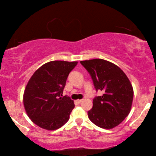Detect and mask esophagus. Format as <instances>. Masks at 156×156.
<instances>
[{"label": "esophagus", "instance_id": "obj_1", "mask_svg": "<svg viewBox=\"0 0 156 156\" xmlns=\"http://www.w3.org/2000/svg\"><path fill=\"white\" fill-rule=\"evenodd\" d=\"M76 102H77V104H81L82 102V99H78L76 100Z\"/></svg>", "mask_w": 156, "mask_h": 156}]
</instances>
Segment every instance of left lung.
I'll return each mask as SVG.
<instances>
[{
	"label": "left lung",
	"mask_w": 156,
	"mask_h": 156,
	"mask_svg": "<svg viewBox=\"0 0 156 156\" xmlns=\"http://www.w3.org/2000/svg\"><path fill=\"white\" fill-rule=\"evenodd\" d=\"M80 63L90 74L96 91L104 92L94 98L89 119L103 129H111L120 124L130 113L133 98V87L127 76L118 66L102 59Z\"/></svg>",
	"instance_id": "1"
}]
</instances>
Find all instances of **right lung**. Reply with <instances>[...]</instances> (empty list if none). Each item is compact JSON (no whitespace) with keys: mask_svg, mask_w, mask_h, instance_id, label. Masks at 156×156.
<instances>
[{"mask_svg":"<svg viewBox=\"0 0 156 156\" xmlns=\"http://www.w3.org/2000/svg\"><path fill=\"white\" fill-rule=\"evenodd\" d=\"M77 62L51 61L36 70L30 79L23 95V104L29 118L44 129L53 131L69 119L74 101L62 97L69 72Z\"/></svg>","mask_w":156,"mask_h":156,"instance_id":"obj_1","label":"right lung"}]
</instances>
